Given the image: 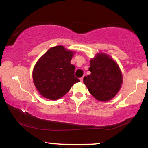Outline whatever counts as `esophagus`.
<instances>
[{
    "mask_svg": "<svg viewBox=\"0 0 148 148\" xmlns=\"http://www.w3.org/2000/svg\"><path fill=\"white\" fill-rule=\"evenodd\" d=\"M83 80H84V77H82L80 78V81H81L82 82H83Z\"/></svg>",
    "mask_w": 148,
    "mask_h": 148,
    "instance_id": "obj_1",
    "label": "esophagus"
}]
</instances>
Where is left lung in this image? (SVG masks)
Masks as SVG:
<instances>
[{"instance_id":"1","label":"left lung","mask_w":148,"mask_h":148,"mask_svg":"<svg viewBox=\"0 0 148 148\" xmlns=\"http://www.w3.org/2000/svg\"><path fill=\"white\" fill-rule=\"evenodd\" d=\"M91 74L84 77V83L96 99L107 101L121 88L122 75L117 63L107 54L98 53L90 60Z\"/></svg>"}]
</instances>
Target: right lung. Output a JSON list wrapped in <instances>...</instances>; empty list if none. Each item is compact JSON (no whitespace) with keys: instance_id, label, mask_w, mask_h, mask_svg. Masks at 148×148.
Segmentation results:
<instances>
[{"instance_id":"add662e5","label":"right lung","mask_w":148,"mask_h":148,"mask_svg":"<svg viewBox=\"0 0 148 148\" xmlns=\"http://www.w3.org/2000/svg\"><path fill=\"white\" fill-rule=\"evenodd\" d=\"M73 53L58 45L47 50L37 61L32 72L34 86L43 97L57 100L68 92L74 84L80 82L75 76L71 64Z\"/></svg>"}]
</instances>
